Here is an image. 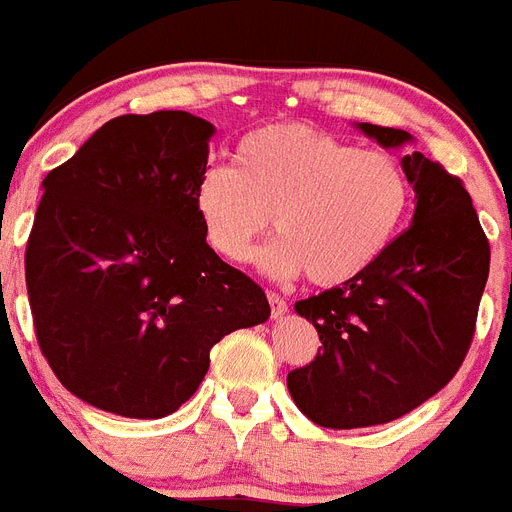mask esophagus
<instances>
[{
    "mask_svg": "<svg viewBox=\"0 0 512 512\" xmlns=\"http://www.w3.org/2000/svg\"><path fill=\"white\" fill-rule=\"evenodd\" d=\"M266 298H269V306H272V316L277 319V316H282L287 311V301L282 298L280 293H274V290H269L266 293Z\"/></svg>",
    "mask_w": 512,
    "mask_h": 512,
    "instance_id": "obj_1",
    "label": "esophagus"
}]
</instances>
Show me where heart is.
I'll use <instances>...</instances> for the list:
<instances>
[{"label":"heart","mask_w":512,"mask_h":512,"mask_svg":"<svg viewBox=\"0 0 512 512\" xmlns=\"http://www.w3.org/2000/svg\"><path fill=\"white\" fill-rule=\"evenodd\" d=\"M411 201L395 156L358 151L301 122L253 130L235 149V167L211 164L193 185L198 225L222 259H248L274 214L280 238L256 261L272 277L306 272L316 287L366 272L395 240Z\"/></svg>","instance_id":"1"}]
</instances>
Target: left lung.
Wrapping results in <instances>:
<instances>
[{"label": "left lung", "mask_w": 512, "mask_h": 512, "mask_svg": "<svg viewBox=\"0 0 512 512\" xmlns=\"http://www.w3.org/2000/svg\"><path fill=\"white\" fill-rule=\"evenodd\" d=\"M384 149L411 133L358 122ZM411 227L340 287L295 303L322 353L287 374L295 405L327 429L387 424L437 395L466 358L489 277V240L460 177L421 151L403 156Z\"/></svg>", "instance_id": "8db88e82"}]
</instances>
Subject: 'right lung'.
<instances>
[{"label":"right lung","mask_w":512,"mask_h":512,"mask_svg":"<svg viewBox=\"0 0 512 512\" xmlns=\"http://www.w3.org/2000/svg\"><path fill=\"white\" fill-rule=\"evenodd\" d=\"M211 135L188 112L122 114L41 183L25 248L38 348L101 411L170 416L204 382L209 350L272 314L193 211Z\"/></svg>","instance_id":"1"}]
</instances>
